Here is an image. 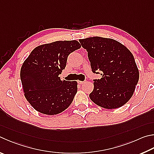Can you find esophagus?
<instances>
[{
	"label": "esophagus",
	"instance_id": "esophagus-1",
	"mask_svg": "<svg viewBox=\"0 0 154 154\" xmlns=\"http://www.w3.org/2000/svg\"><path fill=\"white\" fill-rule=\"evenodd\" d=\"M77 83L80 85H82L83 83H85V82H82V81H77Z\"/></svg>",
	"mask_w": 154,
	"mask_h": 154
}]
</instances>
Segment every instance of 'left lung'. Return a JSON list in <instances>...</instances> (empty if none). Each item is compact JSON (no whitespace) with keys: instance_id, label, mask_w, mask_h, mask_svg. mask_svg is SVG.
<instances>
[{"instance_id":"8db88e82","label":"left lung","mask_w":154,"mask_h":154,"mask_svg":"<svg viewBox=\"0 0 154 154\" xmlns=\"http://www.w3.org/2000/svg\"><path fill=\"white\" fill-rule=\"evenodd\" d=\"M86 49L94 73L102 78L94 80L91 100L106 109L125 105L132 97L139 72L133 55L127 47L111 38L91 37L79 40Z\"/></svg>"}]
</instances>
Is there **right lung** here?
I'll list each match as a JSON object with an SVG mask.
<instances>
[{
    "instance_id": "1",
    "label": "right lung",
    "mask_w": 154,
    "mask_h": 154,
    "mask_svg": "<svg viewBox=\"0 0 154 154\" xmlns=\"http://www.w3.org/2000/svg\"><path fill=\"white\" fill-rule=\"evenodd\" d=\"M81 48L77 40L56 41L33 49L21 66L20 77L24 96L35 110L56 115L71 105L77 82L61 80L68 56Z\"/></svg>"
}]
</instances>
